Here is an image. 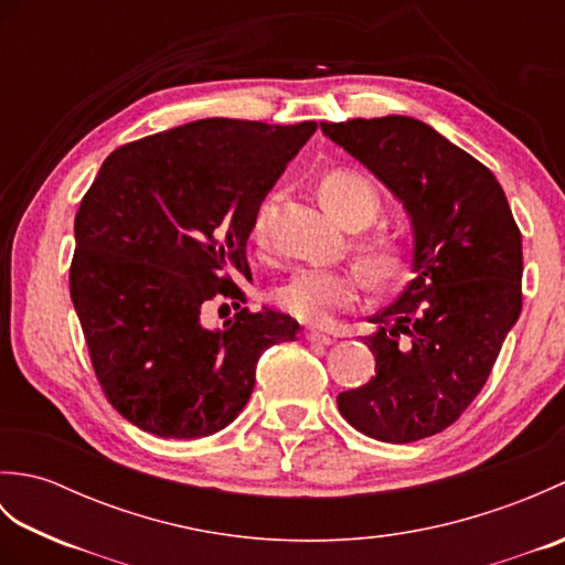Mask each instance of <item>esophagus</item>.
I'll return each mask as SVG.
<instances>
[{"label": "esophagus", "mask_w": 565, "mask_h": 565, "mask_svg": "<svg viewBox=\"0 0 565 565\" xmlns=\"http://www.w3.org/2000/svg\"><path fill=\"white\" fill-rule=\"evenodd\" d=\"M303 334H306V340L313 342V344H332L334 342L332 334H326V332H320V330H306Z\"/></svg>", "instance_id": "34e87169"}]
</instances>
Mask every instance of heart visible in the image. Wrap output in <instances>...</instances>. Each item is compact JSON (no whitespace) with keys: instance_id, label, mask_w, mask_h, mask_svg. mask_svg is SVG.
I'll use <instances>...</instances> for the list:
<instances>
[{"instance_id":"1","label":"heart","mask_w":565,"mask_h":565,"mask_svg":"<svg viewBox=\"0 0 565 565\" xmlns=\"http://www.w3.org/2000/svg\"><path fill=\"white\" fill-rule=\"evenodd\" d=\"M326 209L347 227H364L379 213V191L364 174L354 170H334L320 184ZM271 203H262L252 221V239L257 247L267 245ZM407 247L395 235H374L359 243V259L374 281H391L405 267ZM362 291V276L352 269L303 267L276 289L274 301L284 313L310 326H326L334 313L352 308Z\"/></svg>"}]
</instances>
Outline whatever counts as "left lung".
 Returning <instances> with one entry per match:
<instances>
[{
    "mask_svg": "<svg viewBox=\"0 0 565 565\" xmlns=\"http://www.w3.org/2000/svg\"><path fill=\"white\" fill-rule=\"evenodd\" d=\"M411 213L413 279L371 318L376 376L338 395L366 437L407 444L461 417L522 310V233L495 174L411 116L320 124Z\"/></svg>",
    "mask_w": 565,
    "mask_h": 565,
    "instance_id": "obj_1",
    "label": "left lung"
}]
</instances>
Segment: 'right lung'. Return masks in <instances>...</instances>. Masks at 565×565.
I'll return each instance as SVG.
<instances>
[{
    "instance_id": "add662e5",
    "label": "right lung",
    "mask_w": 565,
    "mask_h": 565,
    "mask_svg": "<svg viewBox=\"0 0 565 565\" xmlns=\"http://www.w3.org/2000/svg\"><path fill=\"white\" fill-rule=\"evenodd\" d=\"M316 128L203 118L104 160L75 215L70 296L99 386L128 423L209 437L247 405L262 352L296 340L294 318L239 308L233 274L252 281V221ZM218 295L238 313L209 331L200 313Z\"/></svg>"
}]
</instances>
